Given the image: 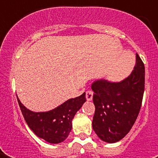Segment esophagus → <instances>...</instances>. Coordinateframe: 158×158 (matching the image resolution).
I'll return each mask as SVG.
<instances>
[{
	"label": "esophagus",
	"instance_id": "1",
	"mask_svg": "<svg viewBox=\"0 0 158 158\" xmlns=\"http://www.w3.org/2000/svg\"><path fill=\"white\" fill-rule=\"evenodd\" d=\"M93 96H94V92L91 91V90H88L86 92L87 101H92L93 100Z\"/></svg>",
	"mask_w": 158,
	"mask_h": 158
}]
</instances>
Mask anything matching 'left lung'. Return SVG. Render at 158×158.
I'll return each mask as SVG.
<instances>
[{
    "label": "left lung",
    "instance_id": "left-lung-1",
    "mask_svg": "<svg viewBox=\"0 0 158 158\" xmlns=\"http://www.w3.org/2000/svg\"><path fill=\"white\" fill-rule=\"evenodd\" d=\"M144 82V64L136 54L134 70L126 79L116 83L106 79L93 83V129L102 141L118 142L130 132L142 105Z\"/></svg>",
    "mask_w": 158,
    "mask_h": 158
}]
</instances>
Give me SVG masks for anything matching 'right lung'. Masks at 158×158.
Masks as SVG:
<instances>
[{
  "mask_svg": "<svg viewBox=\"0 0 158 158\" xmlns=\"http://www.w3.org/2000/svg\"><path fill=\"white\" fill-rule=\"evenodd\" d=\"M18 99L21 112L28 127L38 137L50 143L63 142L72 129V120L86 102L85 93L64 102L53 110L45 112H34L28 110Z\"/></svg>",
  "mask_w": 158,
  "mask_h": 158,
  "instance_id": "add662e5",
  "label": "right lung"
}]
</instances>
